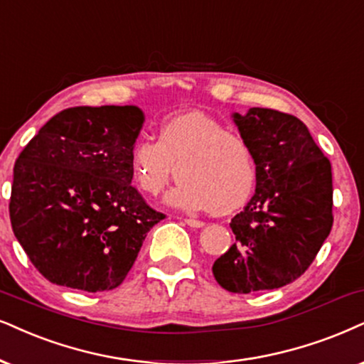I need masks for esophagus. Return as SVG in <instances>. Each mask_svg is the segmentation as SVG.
<instances>
[{
  "label": "esophagus",
  "mask_w": 364,
  "mask_h": 364,
  "mask_svg": "<svg viewBox=\"0 0 364 364\" xmlns=\"http://www.w3.org/2000/svg\"><path fill=\"white\" fill-rule=\"evenodd\" d=\"M185 223L188 225V227H193V228L205 227V222H201V220H196V218H186Z\"/></svg>",
  "instance_id": "obj_1"
}]
</instances>
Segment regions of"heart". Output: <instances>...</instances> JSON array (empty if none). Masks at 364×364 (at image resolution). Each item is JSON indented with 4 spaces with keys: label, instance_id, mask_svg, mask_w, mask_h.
I'll return each instance as SVG.
<instances>
[{
    "label": "heart",
    "instance_id": "1",
    "mask_svg": "<svg viewBox=\"0 0 364 364\" xmlns=\"http://www.w3.org/2000/svg\"><path fill=\"white\" fill-rule=\"evenodd\" d=\"M129 164L137 188L148 196H159L178 174L168 201L183 210L230 213L247 203L257 183L250 142L203 112L163 122L158 139H136Z\"/></svg>",
    "mask_w": 364,
    "mask_h": 364
}]
</instances>
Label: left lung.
I'll return each instance as SVG.
<instances>
[{
	"mask_svg": "<svg viewBox=\"0 0 364 364\" xmlns=\"http://www.w3.org/2000/svg\"><path fill=\"white\" fill-rule=\"evenodd\" d=\"M232 117L254 149L257 186L230 223L237 242L211 270L228 292L272 291L301 277L329 235L331 163L291 114L252 107Z\"/></svg>",
	"mask_w": 364,
	"mask_h": 364,
	"instance_id": "8db88e82",
	"label": "left lung"
}]
</instances>
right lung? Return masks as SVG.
Returning <instances> with one entry per match:
<instances>
[{
	"label": "right lung",
	"instance_id": "add662e5",
	"mask_svg": "<svg viewBox=\"0 0 364 364\" xmlns=\"http://www.w3.org/2000/svg\"><path fill=\"white\" fill-rule=\"evenodd\" d=\"M142 122L136 105L70 107L18 156L13 233L50 282L112 291L134 265L149 230L166 218L131 185L129 151Z\"/></svg>",
	"mask_w": 364,
	"mask_h": 364
}]
</instances>
